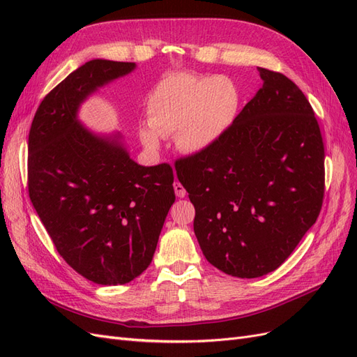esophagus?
Instances as JSON below:
<instances>
[{
    "instance_id": "esophagus-1",
    "label": "esophagus",
    "mask_w": 357,
    "mask_h": 357,
    "mask_svg": "<svg viewBox=\"0 0 357 357\" xmlns=\"http://www.w3.org/2000/svg\"><path fill=\"white\" fill-rule=\"evenodd\" d=\"M174 192H176V195L178 197V198H185L186 197V189L181 186V183L180 181H174Z\"/></svg>"
}]
</instances>
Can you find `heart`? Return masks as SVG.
Segmentation results:
<instances>
[{
    "mask_svg": "<svg viewBox=\"0 0 357 357\" xmlns=\"http://www.w3.org/2000/svg\"><path fill=\"white\" fill-rule=\"evenodd\" d=\"M240 104L238 86L228 75H169L149 96V126L139 128V138L155 149L159 137L176 132L181 152H205L228 132Z\"/></svg>",
    "mask_w": 357,
    "mask_h": 357,
    "instance_id": "1",
    "label": "heart"
}]
</instances>
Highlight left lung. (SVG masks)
<instances>
[{
	"label": "left lung",
	"mask_w": 357,
	"mask_h": 357,
	"mask_svg": "<svg viewBox=\"0 0 357 357\" xmlns=\"http://www.w3.org/2000/svg\"><path fill=\"white\" fill-rule=\"evenodd\" d=\"M257 70L262 88L228 132L176 160L205 259L240 278L282 265L316 223L325 195V147L307 96L284 74Z\"/></svg>",
	"instance_id": "8db88e82"
}]
</instances>
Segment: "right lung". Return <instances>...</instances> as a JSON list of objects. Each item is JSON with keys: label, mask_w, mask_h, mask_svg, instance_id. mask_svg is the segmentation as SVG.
<instances>
[{"label": "right lung", "mask_w": 357, "mask_h": 357, "mask_svg": "<svg viewBox=\"0 0 357 357\" xmlns=\"http://www.w3.org/2000/svg\"><path fill=\"white\" fill-rule=\"evenodd\" d=\"M134 68L86 62L45 96L28 137L31 202L63 261L102 286L146 271L176 201L169 164L138 165L121 135L100 137L77 121L91 93Z\"/></svg>", "instance_id": "add662e5"}]
</instances>
